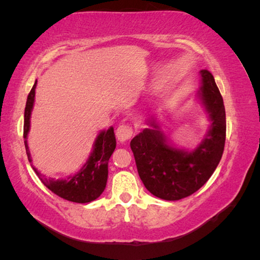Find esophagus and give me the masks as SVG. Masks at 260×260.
I'll list each match as a JSON object with an SVG mask.
<instances>
[{
	"mask_svg": "<svg viewBox=\"0 0 260 260\" xmlns=\"http://www.w3.org/2000/svg\"><path fill=\"white\" fill-rule=\"evenodd\" d=\"M116 135L118 141L120 142H126L128 141L132 135H133V128L129 125H120L116 131Z\"/></svg>",
	"mask_w": 260,
	"mask_h": 260,
	"instance_id": "1",
	"label": "esophagus"
}]
</instances>
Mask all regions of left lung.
I'll use <instances>...</instances> for the list:
<instances>
[{
    "label": "left lung",
    "instance_id": "left-lung-1",
    "mask_svg": "<svg viewBox=\"0 0 260 260\" xmlns=\"http://www.w3.org/2000/svg\"><path fill=\"white\" fill-rule=\"evenodd\" d=\"M199 98L208 112L210 128L193 150L179 149L170 143L155 119L131 141L141 180L149 191L165 201L190 196L204 186L222 157L226 140V113L222 96L214 78L202 70Z\"/></svg>",
    "mask_w": 260,
    "mask_h": 260
}]
</instances>
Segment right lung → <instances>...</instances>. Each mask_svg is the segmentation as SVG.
I'll list each match as a JSON object with an SVG mask.
<instances>
[{
	"mask_svg": "<svg viewBox=\"0 0 260 260\" xmlns=\"http://www.w3.org/2000/svg\"><path fill=\"white\" fill-rule=\"evenodd\" d=\"M35 88H37V81L27 96L24 113V143L29 162L32 161V158H30L27 144V134L29 132L30 113L34 105ZM116 144L113 127H110L108 131L101 132L95 140L93 151L86 164L77 174L68 179L55 180L52 178H46L45 175L38 172L35 167H33V170L40 178L42 183L57 196L70 202H74V203H89L100 197L107 186L108 162L116 149Z\"/></svg>",
	"mask_w": 260,
	"mask_h": 260,
	"instance_id": "right-lung-1",
	"label": "right lung"
}]
</instances>
